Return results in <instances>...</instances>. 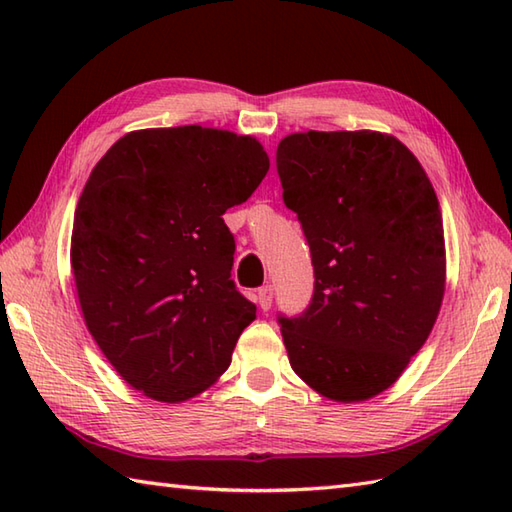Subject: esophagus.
Returning <instances> with one entry per match:
<instances>
[{
    "mask_svg": "<svg viewBox=\"0 0 512 512\" xmlns=\"http://www.w3.org/2000/svg\"><path fill=\"white\" fill-rule=\"evenodd\" d=\"M255 299H257V303H259V308H262V310H268V308H270V303H273V286L266 284V286L259 288V290H257V295H255Z\"/></svg>",
    "mask_w": 512,
    "mask_h": 512,
    "instance_id": "1",
    "label": "esophagus"
}]
</instances>
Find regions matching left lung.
<instances>
[{"label":"left lung","mask_w":512,"mask_h":512,"mask_svg":"<svg viewBox=\"0 0 512 512\" xmlns=\"http://www.w3.org/2000/svg\"><path fill=\"white\" fill-rule=\"evenodd\" d=\"M284 204L308 239L314 292L279 317L295 374L361 402L405 372L444 297L440 204L418 158L380 132H303L277 147Z\"/></svg>","instance_id":"obj_1"}]
</instances>
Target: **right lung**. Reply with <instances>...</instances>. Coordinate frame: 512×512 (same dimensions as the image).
I'll return each mask as SVG.
<instances>
[{
    "label": "right lung",
    "mask_w": 512,
    "mask_h": 512,
    "mask_svg": "<svg viewBox=\"0 0 512 512\" xmlns=\"http://www.w3.org/2000/svg\"><path fill=\"white\" fill-rule=\"evenodd\" d=\"M270 160L253 136L184 125L129 132L76 204L72 273L94 341L134 389L182 402L222 376L255 303L231 279L222 215Z\"/></svg>",
    "instance_id": "right-lung-1"
}]
</instances>
